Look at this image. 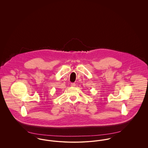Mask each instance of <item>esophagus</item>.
Returning <instances> with one entry per match:
<instances>
[{
  "instance_id": "esophagus-1",
  "label": "esophagus",
  "mask_w": 148,
  "mask_h": 148,
  "mask_svg": "<svg viewBox=\"0 0 148 148\" xmlns=\"http://www.w3.org/2000/svg\"><path fill=\"white\" fill-rule=\"evenodd\" d=\"M71 86L74 87V86H75V83H71Z\"/></svg>"
}]
</instances>
